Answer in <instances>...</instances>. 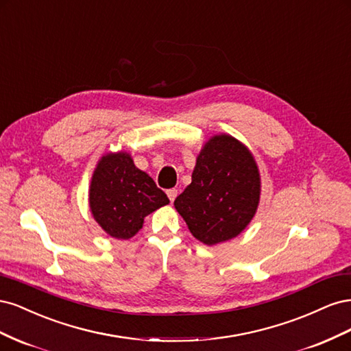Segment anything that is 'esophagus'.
<instances>
[{
	"mask_svg": "<svg viewBox=\"0 0 351 351\" xmlns=\"http://www.w3.org/2000/svg\"><path fill=\"white\" fill-rule=\"evenodd\" d=\"M167 195H168V199L171 200V204H173V202H174L176 197H177V195H178V190H177V189H168V190H167Z\"/></svg>",
	"mask_w": 351,
	"mask_h": 351,
	"instance_id": "obj_1",
	"label": "esophagus"
}]
</instances>
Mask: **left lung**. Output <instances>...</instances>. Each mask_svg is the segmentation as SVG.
<instances>
[{
    "instance_id": "8db88e82",
    "label": "left lung",
    "mask_w": 351,
    "mask_h": 351,
    "mask_svg": "<svg viewBox=\"0 0 351 351\" xmlns=\"http://www.w3.org/2000/svg\"><path fill=\"white\" fill-rule=\"evenodd\" d=\"M261 177L246 146L215 136L197 156L195 171L174 206L202 243L227 241L247 227L259 204Z\"/></svg>"
}]
</instances>
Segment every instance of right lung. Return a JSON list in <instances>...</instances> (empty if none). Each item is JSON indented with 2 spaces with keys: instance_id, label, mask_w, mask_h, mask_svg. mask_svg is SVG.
I'll return each instance as SVG.
<instances>
[{
  "instance_id": "add662e5",
  "label": "right lung",
  "mask_w": 351,
  "mask_h": 351,
  "mask_svg": "<svg viewBox=\"0 0 351 351\" xmlns=\"http://www.w3.org/2000/svg\"><path fill=\"white\" fill-rule=\"evenodd\" d=\"M169 199L154 180L133 164L129 154L102 156L95 169L89 205L98 224L114 239H130L143 226V218Z\"/></svg>"
}]
</instances>
